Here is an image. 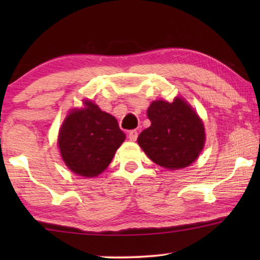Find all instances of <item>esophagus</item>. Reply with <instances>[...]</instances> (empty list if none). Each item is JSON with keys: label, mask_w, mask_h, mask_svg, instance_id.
Instances as JSON below:
<instances>
[{"label": "esophagus", "mask_w": 260, "mask_h": 260, "mask_svg": "<svg viewBox=\"0 0 260 260\" xmlns=\"http://www.w3.org/2000/svg\"><path fill=\"white\" fill-rule=\"evenodd\" d=\"M127 137H129L130 141H136L138 137V131L137 130H130L129 134H127Z\"/></svg>", "instance_id": "obj_1"}]
</instances>
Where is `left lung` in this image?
<instances>
[{
    "instance_id": "left-lung-1",
    "label": "left lung",
    "mask_w": 260,
    "mask_h": 260,
    "mask_svg": "<svg viewBox=\"0 0 260 260\" xmlns=\"http://www.w3.org/2000/svg\"><path fill=\"white\" fill-rule=\"evenodd\" d=\"M151 125L137 138L156 165L181 169L193 163L205 144V129L197 112L183 99L152 102L148 109Z\"/></svg>"
}]
</instances>
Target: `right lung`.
<instances>
[{"instance_id":"right-lung-1","label":"right lung","mask_w":260,"mask_h":260,"mask_svg":"<svg viewBox=\"0 0 260 260\" xmlns=\"http://www.w3.org/2000/svg\"><path fill=\"white\" fill-rule=\"evenodd\" d=\"M125 140L115 117L92 102L67 116L59 133L62 159L73 173L93 177L104 172Z\"/></svg>"}]
</instances>
